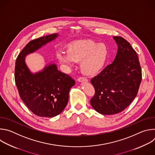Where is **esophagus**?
<instances>
[{
	"mask_svg": "<svg viewBox=\"0 0 155 155\" xmlns=\"http://www.w3.org/2000/svg\"><path fill=\"white\" fill-rule=\"evenodd\" d=\"M78 81L79 82H87V79L84 77H79L78 78Z\"/></svg>",
	"mask_w": 155,
	"mask_h": 155,
	"instance_id": "obj_1",
	"label": "esophagus"
}]
</instances>
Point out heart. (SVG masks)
Listing matches in <instances>:
<instances>
[{"instance_id": "obj_1", "label": "heart", "mask_w": 155, "mask_h": 155, "mask_svg": "<svg viewBox=\"0 0 155 155\" xmlns=\"http://www.w3.org/2000/svg\"><path fill=\"white\" fill-rule=\"evenodd\" d=\"M108 49L104 43L93 40H83L72 42L67 51H60L57 54L59 61L66 67L72 68L74 62H80V70L86 75L97 74L107 62Z\"/></svg>"}]
</instances>
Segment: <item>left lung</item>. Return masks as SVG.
Instances as JSON below:
<instances>
[{"instance_id":"1","label":"left lung","mask_w":155,"mask_h":155,"mask_svg":"<svg viewBox=\"0 0 155 155\" xmlns=\"http://www.w3.org/2000/svg\"><path fill=\"white\" fill-rule=\"evenodd\" d=\"M118 51L114 62L91 80L95 94L91 105L98 113L114 115L127 108L136 97L142 70L136 51L124 38L114 36Z\"/></svg>"}]
</instances>
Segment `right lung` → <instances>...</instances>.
Instances as JSON below:
<instances>
[{
    "instance_id": "1",
    "label": "right lung",
    "mask_w": 155,
    "mask_h": 155,
    "mask_svg": "<svg viewBox=\"0 0 155 155\" xmlns=\"http://www.w3.org/2000/svg\"><path fill=\"white\" fill-rule=\"evenodd\" d=\"M58 36L53 34L31 40L20 52L15 63V80L19 96L33 114L41 117H54L63 111L75 81L58 70L55 64L32 74L26 64L25 57Z\"/></svg>"
}]
</instances>
